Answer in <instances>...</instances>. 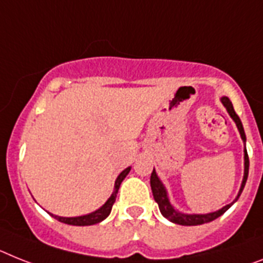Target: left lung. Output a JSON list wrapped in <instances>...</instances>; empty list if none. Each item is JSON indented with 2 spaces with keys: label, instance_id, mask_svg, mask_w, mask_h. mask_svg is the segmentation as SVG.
I'll use <instances>...</instances> for the list:
<instances>
[{
  "label": "left lung",
  "instance_id": "8db88e82",
  "mask_svg": "<svg viewBox=\"0 0 263 263\" xmlns=\"http://www.w3.org/2000/svg\"><path fill=\"white\" fill-rule=\"evenodd\" d=\"M222 103H223V105L226 107L227 112H229L231 118H233V120L235 121V124H237L238 129H239L242 140L246 142V135H245L243 127H242V123H240L239 118H238L237 112L234 111V107L233 104H231L230 99L222 98ZM248 175H249V155L246 148H245V176H243V182H242V186H240L239 194H238L237 199L239 198L240 193H242V190H243L245 184H246ZM149 182H151V189H152V194H154V198H155L156 203L159 204V210H160L163 217L167 218V219L171 220V222H174V223L182 224V226H196V224H203V223H207V222H211V220L217 219L218 217H220L223 213H226V211L231 207V204L234 203L233 202L230 203V204H227V206H224L223 209H220V210L215 211V213L204 214V215H187V214H180L178 213V211H175V209L170 204L164 187H163L162 182L159 180L158 175H156L155 173V170L152 171L151 180H149Z\"/></svg>",
  "mask_w": 263,
  "mask_h": 263
}]
</instances>
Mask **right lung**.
Here are the masks:
<instances>
[{"instance_id": "right-lung-1", "label": "right lung", "mask_w": 263, "mask_h": 263, "mask_svg": "<svg viewBox=\"0 0 263 263\" xmlns=\"http://www.w3.org/2000/svg\"><path fill=\"white\" fill-rule=\"evenodd\" d=\"M129 167L125 168L123 173H120V175L118 176V179L115 182V191L112 193L111 198L105 202V204L103 207H100L98 211H95L92 214H88V215H83V217H76V218H64V217H57V215H52V217L56 218L57 220H60L63 223L67 224H73V226H89V224L99 223L101 220H104L105 218L109 215L112 210V206H114L115 200H116V196H118L119 187H120V183L123 182L127 174L129 173Z\"/></svg>"}]
</instances>
